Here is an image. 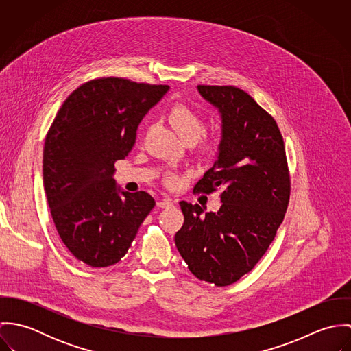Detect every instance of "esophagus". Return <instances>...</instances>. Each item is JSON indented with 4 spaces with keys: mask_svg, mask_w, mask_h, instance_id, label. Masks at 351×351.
<instances>
[{
    "mask_svg": "<svg viewBox=\"0 0 351 351\" xmlns=\"http://www.w3.org/2000/svg\"><path fill=\"white\" fill-rule=\"evenodd\" d=\"M156 205H158L159 208H171L174 204H173V201L169 200V199H165V200L158 201Z\"/></svg>",
    "mask_w": 351,
    "mask_h": 351,
    "instance_id": "esophagus-1",
    "label": "esophagus"
}]
</instances>
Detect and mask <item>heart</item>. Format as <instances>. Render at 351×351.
Masks as SVG:
<instances>
[{
  "label": "heart",
  "mask_w": 351,
  "mask_h": 351,
  "mask_svg": "<svg viewBox=\"0 0 351 351\" xmlns=\"http://www.w3.org/2000/svg\"><path fill=\"white\" fill-rule=\"evenodd\" d=\"M169 121L178 134V136L186 142H197V151L202 155H212L220 149L221 135L219 132H204L205 121L200 113L186 104H176L169 112ZM170 188H177L182 178L178 174L169 173L165 178Z\"/></svg>",
  "instance_id": "1"
}]
</instances>
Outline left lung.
Here are the masks:
<instances>
[{
  "instance_id": "8db88e82",
  "label": "left lung",
  "mask_w": 351,
  "mask_h": 351,
  "mask_svg": "<svg viewBox=\"0 0 351 351\" xmlns=\"http://www.w3.org/2000/svg\"><path fill=\"white\" fill-rule=\"evenodd\" d=\"M221 113L217 159L195 193L221 191L217 213L181 201L184 224L176 246L201 281L228 287L249 273L284 220L291 176L280 128L262 106L235 86H197Z\"/></svg>"
}]
</instances>
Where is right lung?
Instances as JSON below:
<instances>
[{
  "instance_id": "add662e5",
  "label": "right lung",
  "mask_w": 351,
  "mask_h": 351,
  "mask_svg": "<svg viewBox=\"0 0 351 351\" xmlns=\"http://www.w3.org/2000/svg\"><path fill=\"white\" fill-rule=\"evenodd\" d=\"M167 85L102 77L62 104L46 136L43 184L55 228L69 251L92 267L117 263L155 206L145 191L117 195L116 160L136 141L145 114Z\"/></svg>"
}]
</instances>
